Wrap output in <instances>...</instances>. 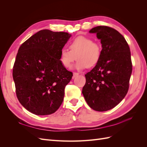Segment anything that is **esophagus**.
Here are the masks:
<instances>
[{"label": "esophagus", "instance_id": "obj_1", "mask_svg": "<svg viewBox=\"0 0 147 147\" xmlns=\"http://www.w3.org/2000/svg\"><path fill=\"white\" fill-rule=\"evenodd\" d=\"M79 75V74H78V73H76V72H74V74H73V78H74L75 77H76L77 76H78V75Z\"/></svg>", "mask_w": 147, "mask_h": 147}]
</instances>
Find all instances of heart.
I'll return each mask as SVG.
<instances>
[{"instance_id":"1","label":"heart","mask_w":147,"mask_h":147,"mask_svg":"<svg viewBox=\"0 0 147 147\" xmlns=\"http://www.w3.org/2000/svg\"><path fill=\"white\" fill-rule=\"evenodd\" d=\"M70 51L62 49L59 55V61L64 67L70 69L74 62L78 59L75 69L82 70L88 67L96 65L100 59L102 48L100 44L92 42L90 38L78 36L69 44Z\"/></svg>"}]
</instances>
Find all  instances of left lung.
Here are the masks:
<instances>
[{
  "label": "left lung",
  "instance_id": "left-lung-1",
  "mask_svg": "<svg viewBox=\"0 0 147 147\" xmlns=\"http://www.w3.org/2000/svg\"><path fill=\"white\" fill-rule=\"evenodd\" d=\"M100 40V59L85 75L82 93L88 105L98 112L114 108L126 96L132 74L129 47L118 31L104 26L90 30Z\"/></svg>",
  "mask_w": 147,
  "mask_h": 147
}]
</instances>
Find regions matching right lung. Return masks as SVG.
Returning <instances> with one entry per match:
<instances>
[{"label": "right lung", "instance_id": "right-lung-1", "mask_svg": "<svg viewBox=\"0 0 147 147\" xmlns=\"http://www.w3.org/2000/svg\"><path fill=\"white\" fill-rule=\"evenodd\" d=\"M72 35L44 29L20 47L13 69L21 104L37 115L55 113L63 103L73 74L62 65L59 55Z\"/></svg>", "mask_w": 147, "mask_h": 147}]
</instances>
